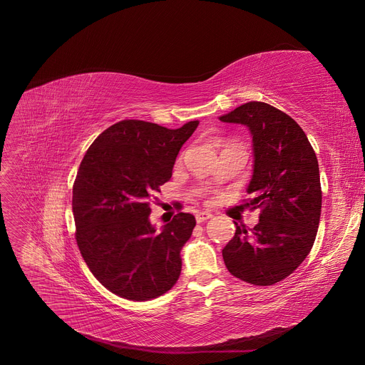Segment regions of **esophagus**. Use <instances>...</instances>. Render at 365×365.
<instances>
[{
    "instance_id": "1",
    "label": "esophagus",
    "mask_w": 365,
    "mask_h": 365,
    "mask_svg": "<svg viewBox=\"0 0 365 365\" xmlns=\"http://www.w3.org/2000/svg\"><path fill=\"white\" fill-rule=\"evenodd\" d=\"M210 218H212V214L207 212V211H202V212H197V214H196V221H197V222H203V221L210 220Z\"/></svg>"
}]
</instances>
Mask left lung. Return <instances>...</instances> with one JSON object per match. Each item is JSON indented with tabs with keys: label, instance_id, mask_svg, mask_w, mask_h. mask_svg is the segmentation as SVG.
Masks as SVG:
<instances>
[{
	"label": "left lung",
	"instance_id": "1",
	"mask_svg": "<svg viewBox=\"0 0 365 365\" xmlns=\"http://www.w3.org/2000/svg\"><path fill=\"white\" fill-rule=\"evenodd\" d=\"M224 123L248 128L254 166L248 206L262 207L247 230L236 224L222 250L229 272L254 285H273L296 270L317 237L322 192L317 154L306 133L284 111L251 101L220 115Z\"/></svg>",
	"mask_w": 365,
	"mask_h": 365
}]
</instances>
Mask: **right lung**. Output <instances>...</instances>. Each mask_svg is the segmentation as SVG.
<instances>
[{
  "label": "right lung",
  "instance_id": "obj_1",
  "mask_svg": "<svg viewBox=\"0 0 365 365\" xmlns=\"http://www.w3.org/2000/svg\"><path fill=\"white\" fill-rule=\"evenodd\" d=\"M197 126L199 120L180 129L121 120L84 154L73 187L77 245L93 276L118 297L151 300L178 281L181 250L196 220L180 212L158 230L148 200L170 180Z\"/></svg>",
  "mask_w": 365,
  "mask_h": 365
}]
</instances>
